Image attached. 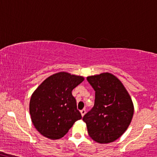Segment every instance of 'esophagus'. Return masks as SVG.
I'll list each match as a JSON object with an SVG mask.
<instances>
[{
	"mask_svg": "<svg viewBox=\"0 0 157 157\" xmlns=\"http://www.w3.org/2000/svg\"><path fill=\"white\" fill-rule=\"evenodd\" d=\"M80 113H81V115H82V116L83 117L84 115L86 114V109H82V110H80Z\"/></svg>",
	"mask_w": 157,
	"mask_h": 157,
	"instance_id": "esophagus-1",
	"label": "esophagus"
}]
</instances>
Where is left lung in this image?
I'll return each mask as SVG.
<instances>
[{
    "label": "left lung",
    "mask_w": 157,
    "mask_h": 157,
    "mask_svg": "<svg viewBox=\"0 0 157 157\" xmlns=\"http://www.w3.org/2000/svg\"><path fill=\"white\" fill-rule=\"evenodd\" d=\"M95 90L94 105L85 115L88 135L99 143H112L127 129L134 114L129 93L116 76L106 72L87 77Z\"/></svg>",
    "instance_id": "obj_1"
}]
</instances>
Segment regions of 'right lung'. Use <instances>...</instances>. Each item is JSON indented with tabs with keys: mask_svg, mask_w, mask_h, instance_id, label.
Returning a JSON list of instances; mask_svg holds the SVG:
<instances>
[{
	"mask_svg": "<svg viewBox=\"0 0 157 157\" xmlns=\"http://www.w3.org/2000/svg\"><path fill=\"white\" fill-rule=\"evenodd\" d=\"M84 77L61 71L51 75L32 94L29 110L39 133L51 140L63 137L82 118L71 91Z\"/></svg>",
	"mask_w": 157,
	"mask_h": 157,
	"instance_id": "add662e5",
	"label": "right lung"
}]
</instances>
